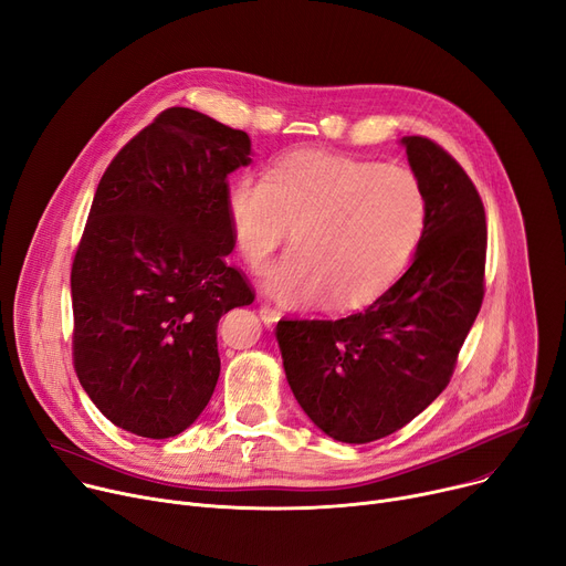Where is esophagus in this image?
I'll return each instance as SVG.
<instances>
[{"instance_id":"1","label":"esophagus","mask_w":566,"mask_h":566,"mask_svg":"<svg viewBox=\"0 0 566 566\" xmlns=\"http://www.w3.org/2000/svg\"><path fill=\"white\" fill-rule=\"evenodd\" d=\"M258 313H260V319H262L264 324H268V326H274V324L281 319V311H276V308L270 306V304H260Z\"/></svg>"}]
</instances>
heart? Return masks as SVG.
Returning <instances> with one entry per match:
<instances>
[{"label":"heart","mask_w":566,"mask_h":566,"mask_svg":"<svg viewBox=\"0 0 566 566\" xmlns=\"http://www.w3.org/2000/svg\"><path fill=\"white\" fill-rule=\"evenodd\" d=\"M228 219L242 258L262 270L287 240L294 249L264 285L283 304L328 311L373 302L400 276L427 223V196L407 166L296 150L268 180L242 176L226 193Z\"/></svg>","instance_id":"obj_1"}]
</instances>
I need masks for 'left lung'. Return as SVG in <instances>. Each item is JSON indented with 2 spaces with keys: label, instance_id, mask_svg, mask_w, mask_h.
<instances>
[{
  "label": "left lung",
  "instance_id": "left-lung-1",
  "mask_svg": "<svg viewBox=\"0 0 566 566\" xmlns=\"http://www.w3.org/2000/svg\"><path fill=\"white\" fill-rule=\"evenodd\" d=\"M402 144L427 196L411 268L363 313L276 326L296 402L343 443L384 439L437 400L484 298L486 217L473 180L431 139Z\"/></svg>",
  "mask_w": 566,
  "mask_h": 566
}]
</instances>
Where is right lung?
Returning a JSON list of instances; mask_svg holds the SVG:
<instances>
[{"label":"right lung","instance_id":"obj_1","mask_svg":"<svg viewBox=\"0 0 566 566\" xmlns=\"http://www.w3.org/2000/svg\"><path fill=\"white\" fill-rule=\"evenodd\" d=\"M247 132L187 107L132 137L95 189L73 272V365L93 405L144 439L185 431L208 407L217 326L253 304L235 249L228 174L251 161Z\"/></svg>","mask_w":566,"mask_h":566}]
</instances>
